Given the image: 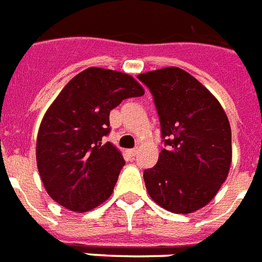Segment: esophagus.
I'll use <instances>...</instances> for the list:
<instances>
[{
	"label": "esophagus",
	"instance_id": "obj_1",
	"mask_svg": "<svg viewBox=\"0 0 262 262\" xmlns=\"http://www.w3.org/2000/svg\"><path fill=\"white\" fill-rule=\"evenodd\" d=\"M127 154H128L131 158H134V157L137 156V150L135 148H131V150H127Z\"/></svg>",
	"mask_w": 262,
	"mask_h": 262
}]
</instances>
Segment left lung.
Here are the masks:
<instances>
[{"instance_id": "1", "label": "left lung", "mask_w": 262, "mask_h": 262, "mask_svg": "<svg viewBox=\"0 0 262 262\" xmlns=\"http://www.w3.org/2000/svg\"><path fill=\"white\" fill-rule=\"evenodd\" d=\"M138 78L154 96L166 148L144 170L150 198L174 214H190L215 198L231 166V127L225 110L193 75L180 68Z\"/></svg>"}]
</instances>
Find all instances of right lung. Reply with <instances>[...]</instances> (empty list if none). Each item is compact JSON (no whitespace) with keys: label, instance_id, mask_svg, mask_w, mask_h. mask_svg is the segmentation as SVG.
Returning a JSON list of instances; mask_svg holds the SVG:
<instances>
[{"label":"right lung","instance_id":"1","mask_svg":"<svg viewBox=\"0 0 262 262\" xmlns=\"http://www.w3.org/2000/svg\"><path fill=\"white\" fill-rule=\"evenodd\" d=\"M144 89L125 73L89 68L73 77L41 119L36 164L52 200L74 212H86L110 199L124 166L120 150L102 138L110 112Z\"/></svg>","mask_w":262,"mask_h":262}]
</instances>
